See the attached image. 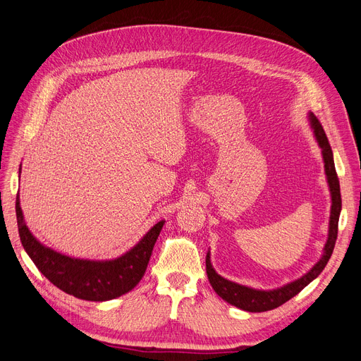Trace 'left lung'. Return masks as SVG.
Listing matches in <instances>:
<instances>
[{"mask_svg": "<svg viewBox=\"0 0 361 361\" xmlns=\"http://www.w3.org/2000/svg\"><path fill=\"white\" fill-rule=\"evenodd\" d=\"M308 123L313 129L314 138L322 149V157L324 163V175L326 182H328L329 191H331V216H329V231H328V239H326V244L323 247V254L319 259V262L304 273L301 278L289 282L281 288L274 289H255L251 286L239 285L236 282L228 281L214 270L212 260H210V250L205 257V270H207V276L210 281V285L213 286L214 293L226 302L241 308L244 312L251 313H262L269 312L282 305L288 300L295 297L300 290H302L308 283L313 282L319 274L323 271V269L328 264L331 255L334 252V247L336 243L338 236V221L339 214L342 209V201H341V190H339V180L336 176L335 170V161H334V152L329 145L328 138H326V133L317 120V117L313 113H308Z\"/></svg>", "mask_w": 361, "mask_h": 361, "instance_id": "8db88e82", "label": "left lung"}]
</instances>
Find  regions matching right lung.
Listing matches in <instances>:
<instances>
[{"label":"right lung","mask_w":361,"mask_h":361,"mask_svg":"<svg viewBox=\"0 0 361 361\" xmlns=\"http://www.w3.org/2000/svg\"><path fill=\"white\" fill-rule=\"evenodd\" d=\"M16 216L22 245L39 271L66 294L87 301L114 300L140 283L166 221L156 223L138 244L116 259L83 260L51 250L32 235L25 223L19 194L16 198Z\"/></svg>","instance_id":"1"}]
</instances>
